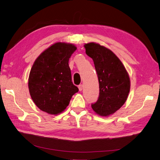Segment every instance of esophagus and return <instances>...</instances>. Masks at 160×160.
Segmentation results:
<instances>
[{
  "label": "esophagus",
  "instance_id": "obj_1",
  "mask_svg": "<svg viewBox=\"0 0 160 160\" xmlns=\"http://www.w3.org/2000/svg\"><path fill=\"white\" fill-rule=\"evenodd\" d=\"M83 87H84V86H83V84H80L79 86H78V88H79V91H82V89H83Z\"/></svg>",
  "mask_w": 160,
  "mask_h": 160
}]
</instances>
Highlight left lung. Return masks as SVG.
Listing matches in <instances>:
<instances>
[{
  "instance_id": "1",
  "label": "left lung",
  "mask_w": 160,
  "mask_h": 160,
  "mask_svg": "<svg viewBox=\"0 0 160 160\" xmlns=\"http://www.w3.org/2000/svg\"><path fill=\"white\" fill-rule=\"evenodd\" d=\"M86 54L94 62L99 85V96L92 104L94 112L102 117L113 114L123 106L130 91V78L121 60L112 50L100 44H84Z\"/></svg>"
}]
</instances>
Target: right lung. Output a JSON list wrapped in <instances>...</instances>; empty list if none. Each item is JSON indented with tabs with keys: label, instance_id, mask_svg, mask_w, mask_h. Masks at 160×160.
<instances>
[{
	"label": "right lung",
	"instance_id": "add662e5",
	"mask_svg": "<svg viewBox=\"0 0 160 160\" xmlns=\"http://www.w3.org/2000/svg\"><path fill=\"white\" fill-rule=\"evenodd\" d=\"M77 49L72 43L56 42L35 59L30 71L28 86L39 108L49 114L62 112L72 96L78 92L73 84L69 60Z\"/></svg>",
	"mask_w": 160,
	"mask_h": 160
}]
</instances>
